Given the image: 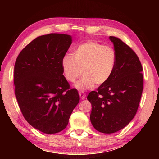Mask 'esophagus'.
Segmentation results:
<instances>
[{
    "mask_svg": "<svg viewBox=\"0 0 159 159\" xmlns=\"http://www.w3.org/2000/svg\"><path fill=\"white\" fill-rule=\"evenodd\" d=\"M79 96H80V98H81L82 100L85 98L86 94H85V93H84L83 92H79Z\"/></svg>",
    "mask_w": 159,
    "mask_h": 159,
    "instance_id": "1",
    "label": "esophagus"
}]
</instances>
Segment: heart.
Wrapping results in <instances>:
<instances>
[{
	"label": "heart",
	"instance_id": "heart-1",
	"mask_svg": "<svg viewBox=\"0 0 159 159\" xmlns=\"http://www.w3.org/2000/svg\"><path fill=\"white\" fill-rule=\"evenodd\" d=\"M72 55H66L61 60L63 75L73 83L83 73L84 75L74 84L79 90L92 88L95 83L102 85L109 80L116 66L117 55L109 46L88 41L78 46Z\"/></svg>",
	"mask_w": 159,
	"mask_h": 159
}]
</instances>
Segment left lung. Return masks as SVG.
Returning a JSON list of instances; mask_svg holds the SVG:
<instances>
[{
  "instance_id": "left-lung-1",
  "label": "left lung",
  "mask_w": 159,
  "mask_h": 159,
  "mask_svg": "<svg viewBox=\"0 0 159 159\" xmlns=\"http://www.w3.org/2000/svg\"><path fill=\"white\" fill-rule=\"evenodd\" d=\"M117 59L110 79L87 96L94 128L111 134L122 129L136 115L143 87L142 66L136 53L119 38L110 36Z\"/></svg>"
}]
</instances>
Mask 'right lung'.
<instances>
[{
  "label": "right lung",
  "instance_id": "right-lung-1",
  "mask_svg": "<svg viewBox=\"0 0 159 159\" xmlns=\"http://www.w3.org/2000/svg\"><path fill=\"white\" fill-rule=\"evenodd\" d=\"M72 42V36L60 33L38 37L20 52L15 63V94L20 109L30 125L46 134L65 129L80 100L61 67Z\"/></svg>",
  "mask_w": 159,
  "mask_h": 159
}]
</instances>
